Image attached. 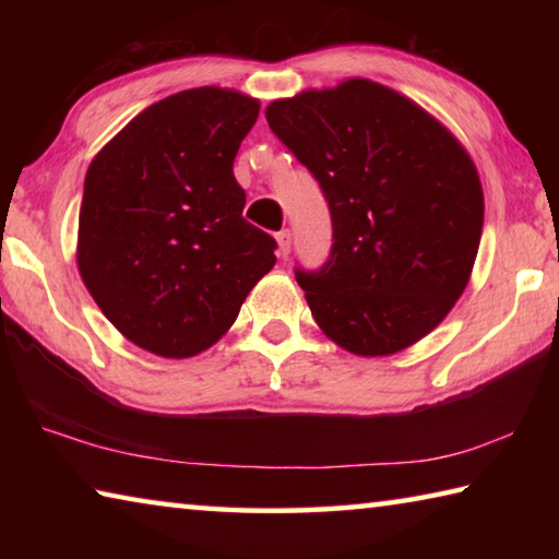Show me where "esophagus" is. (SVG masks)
I'll use <instances>...</instances> for the list:
<instances>
[{
	"instance_id": "obj_1",
	"label": "esophagus",
	"mask_w": 559,
	"mask_h": 559,
	"mask_svg": "<svg viewBox=\"0 0 559 559\" xmlns=\"http://www.w3.org/2000/svg\"><path fill=\"white\" fill-rule=\"evenodd\" d=\"M276 241H278V257L286 259L288 251H290V243H293V236L288 229H283L276 234Z\"/></svg>"
}]
</instances>
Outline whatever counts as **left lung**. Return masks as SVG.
<instances>
[{
	"instance_id": "left-lung-1",
	"label": "left lung",
	"mask_w": 559,
	"mask_h": 559,
	"mask_svg": "<svg viewBox=\"0 0 559 559\" xmlns=\"http://www.w3.org/2000/svg\"><path fill=\"white\" fill-rule=\"evenodd\" d=\"M266 120L323 189L333 249L296 271L320 330L384 357L429 335L466 290L484 231V189L456 135L370 79L273 100Z\"/></svg>"
}]
</instances>
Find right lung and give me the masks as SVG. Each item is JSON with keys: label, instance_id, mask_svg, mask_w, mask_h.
I'll return each instance as SVG.
<instances>
[{"label": "right lung", "instance_id": "add662e5", "mask_svg": "<svg viewBox=\"0 0 559 559\" xmlns=\"http://www.w3.org/2000/svg\"><path fill=\"white\" fill-rule=\"evenodd\" d=\"M259 100L231 88L179 91L132 118L93 157L75 263L132 345L185 359L234 325L276 263V241L243 219L234 157Z\"/></svg>", "mask_w": 559, "mask_h": 559}]
</instances>
